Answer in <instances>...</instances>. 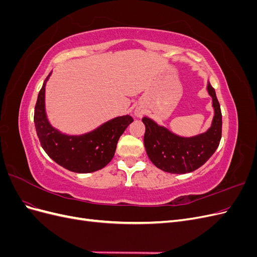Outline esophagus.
I'll return each mask as SVG.
<instances>
[{"label":"esophagus","instance_id":"esophagus-1","mask_svg":"<svg viewBox=\"0 0 257 257\" xmlns=\"http://www.w3.org/2000/svg\"><path fill=\"white\" fill-rule=\"evenodd\" d=\"M136 114H137V115H141V114H142V113H141V112H137V113H136Z\"/></svg>","mask_w":257,"mask_h":257}]
</instances>
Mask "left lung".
<instances>
[{
  "label": "left lung",
  "instance_id": "left-lung-1",
  "mask_svg": "<svg viewBox=\"0 0 257 257\" xmlns=\"http://www.w3.org/2000/svg\"><path fill=\"white\" fill-rule=\"evenodd\" d=\"M208 92L212 96L214 118L206 132L191 138L179 137L148 118L144 144L148 157L158 168L170 174L191 173L203 166L217 149L222 137V112L212 85L208 83Z\"/></svg>",
  "mask_w": 257,
  "mask_h": 257
}]
</instances>
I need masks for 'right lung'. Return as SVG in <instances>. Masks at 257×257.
<instances>
[{
	"label": "right lung",
	"instance_id": "1",
	"mask_svg": "<svg viewBox=\"0 0 257 257\" xmlns=\"http://www.w3.org/2000/svg\"><path fill=\"white\" fill-rule=\"evenodd\" d=\"M49 76L38 93L34 110L35 128L43 149L59 165L74 173L87 174L104 168L113 158L119 138L133 118L118 116L82 136L61 134L46 118L45 84Z\"/></svg>",
	"mask_w": 257,
	"mask_h": 257
}]
</instances>
